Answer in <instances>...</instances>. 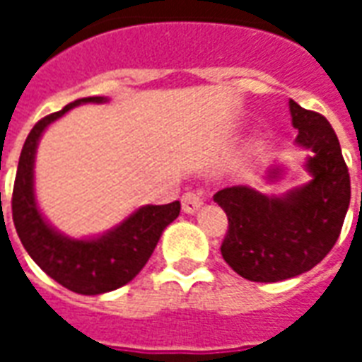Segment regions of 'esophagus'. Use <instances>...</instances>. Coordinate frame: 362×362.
I'll return each mask as SVG.
<instances>
[{
	"label": "esophagus",
	"mask_w": 362,
	"mask_h": 362,
	"mask_svg": "<svg viewBox=\"0 0 362 362\" xmlns=\"http://www.w3.org/2000/svg\"><path fill=\"white\" fill-rule=\"evenodd\" d=\"M204 205V197L197 189H189L182 196V211L184 213H196Z\"/></svg>",
	"instance_id": "obj_1"
}]
</instances>
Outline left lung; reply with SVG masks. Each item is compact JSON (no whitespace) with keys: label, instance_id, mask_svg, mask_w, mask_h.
Segmentation results:
<instances>
[{"label":"left lung","instance_id":"8db88e82","mask_svg":"<svg viewBox=\"0 0 362 362\" xmlns=\"http://www.w3.org/2000/svg\"><path fill=\"white\" fill-rule=\"evenodd\" d=\"M295 143L310 151L312 180L285 196H266L250 186L219 189L213 199L228 217L221 254L240 277L275 283L296 277L326 258L341 233L351 202V180L334 127L322 114L288 100ZM281 176L273 166L266 180Z\"/></svg>","mask_w":362,"mask_h":362}]
</instances>
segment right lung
Here are the masks:
<instances>
[{
  "instance_id": "right-lung-1",
  "label": "right lung",
  "mask_w": 362,
  "mask_h": 362,
  "mask_svg": "<svg viewBox=\"0 0 362 362\" xmlns=\"http://www.w3.org/2000/svg\"><path fill=\"white\" fill-rule=\"evenodd\" d=\"M87 103H106V98H79L42 118L30 129L21 151L11 209L21 243L44 273L79 295H103L124 287L141 272L163 230L180 215V202L143 205L119 225L95 238H69L44 219L35 197L36 147L52 122Z\"/></svg>"
}]
</instances>
